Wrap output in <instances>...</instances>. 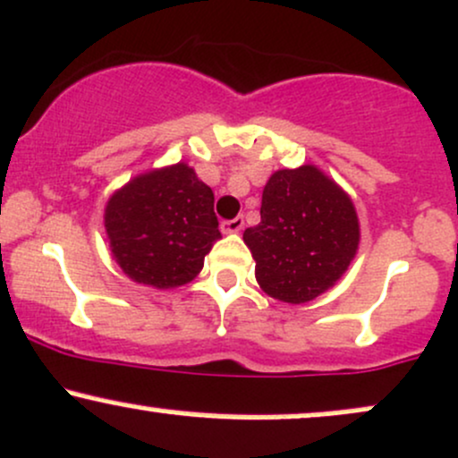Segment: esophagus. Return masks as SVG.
I'll return each mask as SVG.
<instances>
[{"mask_svg":"<svg viewBox=\"0 0 458 458\" xmlns=\"http://www.w3.org/2000/svg\"><path fill=\"white\" fill-rule=\"evenodd\" d=\"M243 225H245L243 217H234V219H230V221H221V233H224V234H237V233H241V230H243Z\"/></svg>","mask_w":458,"mask_h":458,"instance_id":"obj_1","label":"esophagus"}]
</instances>
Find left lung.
I'll return each mask as SVG.
<instances>
[{"mask_svg": "<svg viewBox=\"0 0 458 458\" xmlns=\"http://www.w3.org/2000/svg\"><path fill=\"white\" fill-rule=\"evenodd\" d=\"M256 283L269 298L304 304L339 283L359 252L354 202L318 165L278 169L260 202V224L243 233Z\"/></svg>", "mask_w": 458, "mask_h": 458, "instance_id": "left-lung-1", "label": "left lung"}]
</instances>
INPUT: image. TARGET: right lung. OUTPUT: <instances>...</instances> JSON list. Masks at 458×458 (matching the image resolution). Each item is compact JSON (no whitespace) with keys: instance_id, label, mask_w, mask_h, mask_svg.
I'll use <instances>...</instances> for the list:
<instances>
[{"instance_id":"obj_1","label":"right lung","mask_w":458,"mask_h":458,"mask_svg":"<svg viewBox=\"0 0 458 458\" xmlns=\"http://www.w3.org/2000/svg\"><path fill=\"white\" fill-rule=\"evenodd\" d=\"M215 195L187 163L134 175L104 208L114 263L132 283L175 289L204 267L221 239Z\"/></svg>"}]
</instances>
